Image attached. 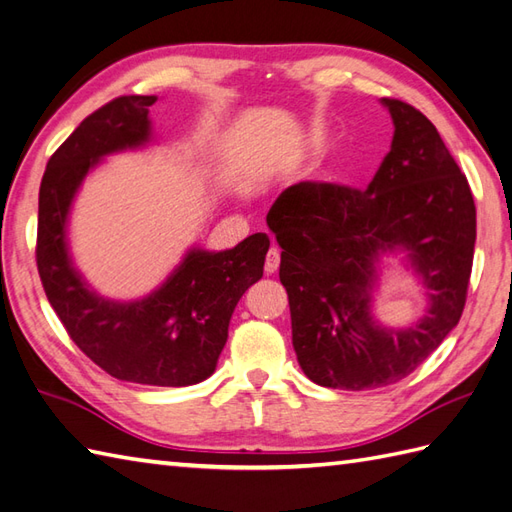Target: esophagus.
<instances>
[{
    "label": "esophagus",
    "mask_w": 512,
    "mask_h": 512,
    "mask_svg": "<svg viewBox=\"0 0 512 512\" xmlns=\"http://www.w3.org/2000/svg\"><path fill=\"white\" fill-rule=\"evenodd\" d=\"M280 267V249L271 247L267 252V260H265V273L267 276H271V273H276Z\"/></svg>",
    "instance_id": "1"
}]
</instances>
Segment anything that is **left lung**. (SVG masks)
<instances>
[{
	"label": "left lung",
	"mask_w": 512,
	"mask_h": 512,
	"mask_svg": "<svg viewBox=\"0 0 512 512\" xmlns=\"http://www.w3.org/2000/svg\"><path fill=\"white\" fill-rule=\"evenodd\" d=\"M393 141L365 191L299 182L282 191L267 226L282 247L297 363L319 386L345 391L400 382L463 315L476 245V204L467 178L432 121L400 99ZM404 251L427 289V315L408 329L372 317L384 253Z\"/></svg>",
	"instance_id": "8db88e82"
}]
</instances>
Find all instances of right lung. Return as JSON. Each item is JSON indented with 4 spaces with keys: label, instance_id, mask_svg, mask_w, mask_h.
I'll list each match as a JSON object with an SVG mask.
<instances>
[{
    "label": "right lung",
    "instance_id": "right-lung-1",
    "mask_svg": "<svg viewBox=\"0 0 512 512\" xmlns=\"http://www.w3.org/2000/svg\"><path fill=\"white\" fill-rule=\"evenodd\" d=\"M156 95L117 97L86 117L49 158L39 191L36 265L49 304L80 350L112 378L189 386L213 376L243 293L263 278L269 236L256 232L232 249L191 247L156 291L115 302L73 267L67 223L89 171L110 154L152 141Z\"/></svg>",
    "mask_w": 512,
    "mask_h": 512
}]
</instances>
